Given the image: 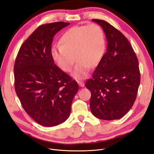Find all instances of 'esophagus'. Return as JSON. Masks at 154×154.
I'll use <instances>...</instances> for the list:
<instances>
[{"label": "esophagus", "instance_id": "esophagus-1", "mask_svg": "<svg viewBox=\"0 0 154 154\" xmlns=\"http://www.w3.org/2000/svg\"><path fill=\"white\" fill-rule=\"evenodd\" d=\"M77 82L78 83V85H80V87H83L85 86V83H84V82H82V81H77Z\"/></svg>", "mask_w": 154, "mask_h": 154}]
</instances>
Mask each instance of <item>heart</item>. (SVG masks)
Masks as SVG:
<instances>
[{"mask_svg": "<svg viewBox=\"0 0 154 154\" xmlns=\"http://www.w3.org/2000/svg\"><path fill=\"white\" fill-rule=\"evenodd\" d=\"M60 42L51 48V56L65 72L71 71L75 57L77 62L72 76L78 80L85 78L91 67L100 62L106 49L103 30L95 24L71 27L64 32Z\"/></svg>", "mask_w": 154, "mask_h": 154, "instance_id": "obj_1", "label": "heart"}]
</instances>
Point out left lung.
<instances>
[{
  "mask_svg": "<svg viewBox=\"0 0 154 154\" xmlns=\"http://www.w3.org/2000/svg\"><path fill=\"white\" fill-rule=\"evenodd\" d=\"M102 27L107 49L85 83L91 92L92 114L103 120L118 119L131 109L140 84L138 60L127 38L105 20L92 19Z\"/></svg>",
  "mask_w": 154,
  "mask_h": 154,
  "instance_id": "left-lung-1",
  "label": "left lung"
}]
</instances>
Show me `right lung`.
<instances>
[{
  "label": "right lung",
  "instance_id": "1",
  "mask_svg": "<svg viewBox=\"0 0 154 154\" xmlns=\"http://www.w3.org/2000/svg\"><path fill=\"white\" fill-rule=\"evenodd\" d=\"M69 24L58 22L39 26L21 45L14 66L15 88L21 105L44 127L66 122L79 89L77 82L54 63L51 52L54 36Z\"/></svg>",
  "mask_w": 154,
  "mask_h": 154
}]
</instances>
